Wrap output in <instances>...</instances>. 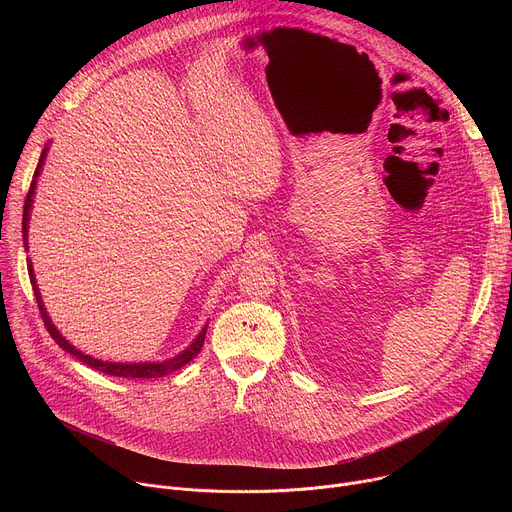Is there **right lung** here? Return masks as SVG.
I'll return each instance as SVG.
<instances>
[{
    "label": "right lung",
    "mask_w": 512,
    "mask_h": 512,
    "mask_svg": "<svg viewBox=\"0 0 512 512\" xmlns=\"http://www.w3.org/2000/svg\"><path fill=\"white\" fill-rule=\"evenodd\" d=\"M46 152L48 148L42 150V156L38 160V166H36V172H34V178H32V184H30V190H28V196H26V204H24V218H22V233H24V245L28 249V243H26V237H28V218H30V208H32V194L36 190V178L42 170V164H44V158H46ZM28 273H30V281H32V289H34V296H36V302H38V308H40V314H42V320H44V326L46 330L50 332V336L54 338V342L66 350L68 354L77 356L81 362L89 364L91 369L99 371V373H105V375H111V377H127V379H160L172 371H178L182 369L186 362H190L202 348L204 344V336H206V328L198 334V338L192 342L190 348H186L182 354H178L176 358L172 360H164V362H139V364H121V362H103V360H97V358H91L87 354H83L81 350H77L75 346H70L62 336L60 332L52 326L44 306H42V300H40V291L36 287V277H34V269H32V263L28 259Z\"/></svg>",
    "instance_id": "right-lung-1"
}]
</instances>
